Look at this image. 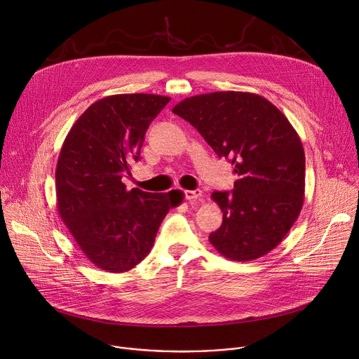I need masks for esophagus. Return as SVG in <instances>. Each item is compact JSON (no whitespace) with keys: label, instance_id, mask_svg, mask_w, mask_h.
<instances>
[{"label":"esophagus","instance_id":"1","mask_svg":"<svg viewBox=\"0 0 359 359\" xmlns=\"http://www.w3.org/2000/svg\"><path fill=\"white\" fill-rule=\"evenodd\" d=\"M184 196L187 200H197L201 197V190L196 189V190H186Z\"/></svg>","mask_w":359,"mask_h":359}]
</instances>
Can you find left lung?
I'll list each match as a JSON object with an SVG mask.
<instances>
[{"label": "left lung", "mask_w": 359, "mask_h": 359, "mask_svg": "<svg viewBox=\"0 0 359 359\" xmlns=\"http://www.w3.org/2000/svg\"><path fill=\"white\" fill-rule=\"evenodd\" d=\"M173 114L234 166V189L212 194L223 223L210 243L234 262L263 257L283 241L304 203L305 155L295 129L270 100L250 92L196 95Z\"/></svg>", "instance_id": "8db88e82"}]
</instances>
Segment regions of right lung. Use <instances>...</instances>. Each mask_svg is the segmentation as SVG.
<instances>
[{
	"instance_id": "1",
	"label": "right lung",
	"mask_w": 359,
	"mask_h": 359,
	"mask_svg": "<svg viewBox=\"0 0 359 359\" xmlns=\"http://www.w3.org/2000/svg\"><path fill=\"white\" fill-rule=\"evenodd\" d=\"M170 97L112 95L92 104L62 144L57 201L62 222L86 259L109 273H123L149 254L168 212L183 193L126 190L122 177L139 161L146 130Z\"/></svg>"
}]
</instances>
